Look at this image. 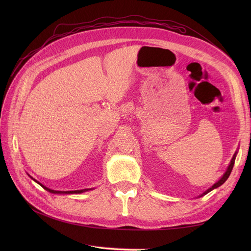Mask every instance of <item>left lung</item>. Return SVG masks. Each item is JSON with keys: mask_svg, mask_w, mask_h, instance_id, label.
I'll use <instances>...</instances> for the list:
<instances>
[{"mask_svg": "<svg viewBox=\"0 0 251 251\" xmlns=\"http://www.w3.org/2000/svg\"><path fill=\"white\" fill-rule=\"evenodd\" d=\"M237 154H238V151H235L234 153V155L232 156V159L230 160V163H229V165H228V168H227V170H226V172L223 174V176L221 177V179H220L219 181H217L216 183L212 185V186H210L208 189H206V191H205L203 194H201L200 196H199V198L200 197H202V196H204V195H206V194H208L209 192H211L212 189H215V188H217V187H219V186H221L224 182L228 179V177H229V175H230V173H231V171H232V168H233V164H234V160H235V157H237Z\"/></svg>", "mask_w": 251, "mask_h": 251, "instance_id": "8db88e82", "label": "left lung"}]
</instances>
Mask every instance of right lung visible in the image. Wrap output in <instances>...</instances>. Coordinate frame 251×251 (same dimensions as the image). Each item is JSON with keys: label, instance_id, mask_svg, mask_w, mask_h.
Segmentation results:
<instances>
[{"label": "right lung", "instance_id": "add662e5", "mask_svg": "<svg viewBox=\"0 0 251 251\" xmlns=\"http://www.w3.org/2000/svg\"><path fill=\"white\" fill-rule=\"evenodd\" d=\"M28 176L31 178L33 181H35L36 183H39L43 188H45L46 189V191H48L49 193H52V194H81V193H85V192H88V191H92V189H94V188H83V189H77V191H68V192H60V191H53V189H50V188H48V187H46L45 185H43L42 183H40L39 181H36L35 179H33L31 176H30V175H28Z\"/></svg>", "mask_w": 251, "mask_h": 251}]
</instances>
